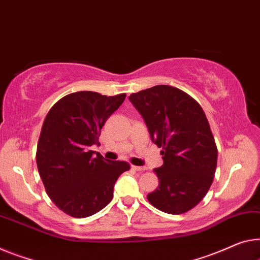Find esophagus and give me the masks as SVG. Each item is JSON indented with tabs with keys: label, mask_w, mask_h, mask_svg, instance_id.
<instances>
[{
	"label": "esophagus",
	"mask_w": 260,
	"mask_h": 260,
	"mask_svg": "<svg viewBox=\"0 0 260 260\" xmlns=\"http://www.w3.org/2000/svg\"><path fill=\"white\" fill-rule=\"evenodd\" d=\"M133 169H134L135 171L143 172V171H145V170H146V167H144V166H136V165H133Z\"/></svg>",
	"instance_id": "1"
}]
</instances>
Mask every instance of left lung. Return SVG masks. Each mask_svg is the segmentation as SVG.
Segmentation results:
<instances>
[{
	"label": "left lung",
	"mask_w": 260,
	"mask_h": 260,
	"mask_svg": "<svg viewBox=\"0 0 260 260\" xmlns=\"http://www.w3.org/2000/svg\"><path fill=\"white\" fill-rule=\"evenodd\" d=\"M146 123L164 164L154 169L159 186L147 195L167 214L193 209L208 193L217 165V146L197 100L185 91L158 85L129 96Z\"/></svg>",
	"instance_id": "8db88e82"
}]
</instances>
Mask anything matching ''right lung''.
Returning a JSON list of instances; mask_svg holds the SVG:
<instances>
[{"mask_svg":"<svg viewBox=\"0 0 260 260\" xmlns=\"http://www.w3.org/2000/svg\"><path fill=\"white\" fill-rule=\"evenodd\" d=\"M126 94L115 96L77 91L55 102L44 119L36 160L51 201L72 217L96 214L111 201L125 161L91 157L102 126Z\"/></svg>","mask_w":260,"mask_h":260,"instance_id":"obj_1","label":"right lung"}]
</instances>
